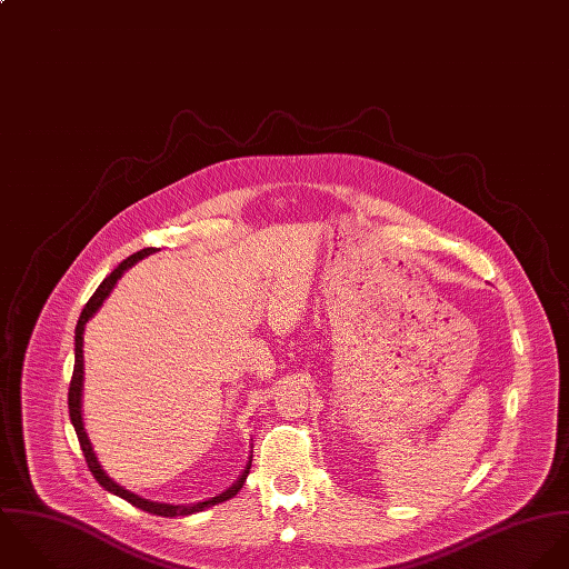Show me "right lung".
<instances>
[{
	"label": "right lung",
	"instance_id": "obj_1",
	"mask_svg": "<svg viewBox=\"0 0 569 569\" xmlns=\"http://www.w3.org/2000/svg\"><path fill=\"white\" fill-rule=\"evenodd\" d=\"M151 252H156V248H142V250L133 252L131 257H127L122 263H118V268H116L114 272H112L110 277H106V279H103V283L97 288V292H94V295L90 297V301L86 303V308H83V312H81V317H79V323H77V332H74V371H72L70 391H68V407H70V420H72V425H74V431H77V438H79L81 451L86 455L88 468H90V472L97 477V481H99L106 490L114 492L118 497H122L124 501H129L131 506H136V508L144 510V512H149V515H158V517H187V515L200 512V510H204V508H211V506H216V503H222V501H227L230 497H234V495L241 490V486H243V481H246V477H248V472H250V461H252V459L248 461V466H246V470L241 472V477H239V479L228 488L227 492H222V495H218V497H213V499H209V501H200V503H193V506L153 503V501H147V499H142V497H138V495H133V492L124 490L122 486H118V483H114V481L106 475V470L101 468V463L97 461V455L92 451V445H90V440H88V436H86L83 418H81V389H83V328H86V323L90 321V317L101 308V303L106 301V297L112 292V288H114L116 281L120 279V274H122L127 268H131L138 259L147 257V254H151Z\"/></svg>",
	"mask_w": 569,
	"mask_h": 569
}]
</instances>
